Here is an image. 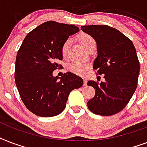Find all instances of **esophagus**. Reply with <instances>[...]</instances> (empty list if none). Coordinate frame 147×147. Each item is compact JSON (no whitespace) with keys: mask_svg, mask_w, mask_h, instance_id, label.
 Returning a JSON list of instances; mask_svg holds the SVG:
<instances>
[{"mask_svg":"<svg viewBox=\"0 0 147 147\" xmlns=\"http://www.w3.org/2000/svg\"><path fill=\"white\" fill-rule=\"evenodd\" d=\"M86 84H87V80L86 79H84V86H86Z\"/></svg>","mask_w":147,"mask_h":147,"instance_id":"esophagus-1","label":"esophagus"}]
</instances>
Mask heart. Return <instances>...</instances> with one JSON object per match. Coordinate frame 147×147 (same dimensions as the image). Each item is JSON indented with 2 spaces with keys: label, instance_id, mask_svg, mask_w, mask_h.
Here are the masks:
<instances>
[{
  "label": "heart",
  "instance_id": "heart-1",
  "mask_svg": "<svg viewBox=\"0 0 147 147\" xmlns=\"http://www.w3.org/2000/svg\"><path fill=\"white\" fill-rule=\"evenodd\" d=\"M77 38L78 39L80 44L86 47L88 51L92 47L96 45V41L91 35L86 33L81 32L77 36ZM70 39L66 40L63 42V44L61 46V54L63 59H67L70 53ZM69 70L72 73L77 75H84L86 73V71L89 69V65L86 63H78V62H73L68 67Z\"/></svg>",
  "mask_w": 147,
  "mask_h": 147
}]
</instances>
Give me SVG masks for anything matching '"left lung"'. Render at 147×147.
<instances>
[{
  "instance_id": "1",
  "label": "left lung",
  "mask_w": 147,
  "mask_h": 147,
  "mask_svg": "<svg viewBox=\"0 0 147 147\" xmlns=\"http://www.w3.org/2000/svg\"><path fill=\"white\" fill-rule=\"evenodd\" d=\"M81 30L96 40L98 55L94 69L104 74L106 80L87 82L96 91L87 107L95 114H116L124 109L137 86L140 62L135 47L123 34L107 25H86Z\"/></svg>"
}]
</instances>
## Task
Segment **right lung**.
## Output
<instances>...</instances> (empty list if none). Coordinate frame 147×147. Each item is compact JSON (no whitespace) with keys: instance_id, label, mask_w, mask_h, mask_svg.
I'll list each match as a JSON object with an SVG mask.
<instances>
[{"instance_id":"1","label":"right lung","mask_w":147,"mask_h":147,"mask_svg":"<svg viewBox=\"0 0 147 147\" xmlns=\"http://www.w3.org/2000/svg\"><path fill=\"white\" fill-rule=\"evenodd\" d=\"M79 31L74 24L47 21L28 33L18 51L16 86L23 103L30 112L43 117L60 114L73 90L81 87L83 79L71 72L61 78L53 71L61 67V46Z\"/></svg>"}]
</instances>
